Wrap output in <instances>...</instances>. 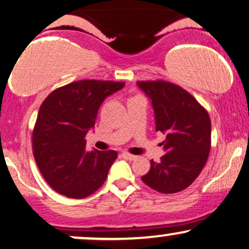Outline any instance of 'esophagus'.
<instances>
[{"instance_id":"34e87169","label":"esophagus","mask_w":249,"mask_h":249,"mask_svg":"<svg viewBox=\"0 0 249 249\" xmlns=\"http://www.w3.org/2000/svg\"><path fill=\"white\" fill-rule=\"evenodd\" d=\"M122 156L124 157L125 160H128V161H133V160L137 159V156L132 155V154H128V153H122Z\"/></svg>"}]
</instances>
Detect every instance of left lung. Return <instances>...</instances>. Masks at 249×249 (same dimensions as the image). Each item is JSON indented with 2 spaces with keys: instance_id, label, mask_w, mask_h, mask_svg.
<instances>
[{
  "instance_id": "left-lung-1",
  "label": "left lung",
  "mask_w": 249,
  "mask_h": 249,
  "mask_svg": "<svg viewBox=\"0 0 249 249\" xmlns=\"http://www.w3.org/2000/svg\"><path fill=\"white\" fill-rule=\"evenodd\" d=\"M152 100L156 132L165 134L161 162L150 161L141 177L160 193H177L196 179L206 164L212 143V123L207 110L187 90L164 80L138 81Z\"/></svg>"
}]
</instances>
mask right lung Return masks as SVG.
<instances>
[{
    "instance_id": "right-lung-1",
    "label": "right lung",
    "mask_w": 249,
    "mask_h": 249,
    "mask_svg": "<svg viewBox=\"0 0 249 249\" xmlns=\"http://www.w3.org/2000/svg\"><path fill=\"white\" fill-rule=\"evenodd\" d=\"M124 85L74 81L55 89L42 102L33 131V155L41 175L57 193L84 199L106 181L117 152H86L85 137L95 125L106 97Z\"/></svg>"
}]
</instances>
